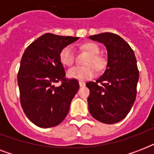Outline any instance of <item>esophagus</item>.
Listing matches in <instances>:
<instances>
[{
    "instance_id": "34e87169",
    "label": "esophagus",
    "mask_w": 154,
    "mask_h": 154,
    "mask_svg": "<svg viewBox=\"0 0 154 154\" xmlns=\"http://www.w3.org/2000/svg\"><path fill=\"white\" fill-rule=\"evenodd\" d=\"M79 85L81 87H84L85 85V83L84 82H82V81H80L79 82Z\"/></svg>"
}]
</instances>
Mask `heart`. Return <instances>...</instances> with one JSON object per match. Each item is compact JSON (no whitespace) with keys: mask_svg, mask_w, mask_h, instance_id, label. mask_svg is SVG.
<instances>
[{"mask_svg":"<svg viewBox=\"0 0 154 154\" xmlns=\"http://www.w3.org/2000/svg\"><path fill=\"white\" fill-rule=\"evenodd\" d=\"M83 50L88 53L89 56L85 61V66H75L69 69L68 77L77 80H89L94 77L97 71H103L107 66V59L100 54V46L95 42H85L81 45ZM59 60L65 66H71L75 61L74 51L72 46L66 45L63 47L59 53Z\"/></svg>","mask_w":154,"mask_h":154,"instance_id":"b5f03b06","label":"heart"}]
</instances>
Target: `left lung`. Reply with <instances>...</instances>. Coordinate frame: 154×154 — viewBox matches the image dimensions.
Here are the masks:
<instances>
[{"instance_id":"8db88e82","label":"left lung","mask_w":154,"mask_h":154,"mask_svg":"<svg viewBox=\"0 0 154 154\" xmlns=\"http://www.w3.org/2000/svg\"><path fill=\"white\" fill-rule=\"evenodd\" d=\"M105 45L107 69L96 82L86 83L90 114L99 122L114 124L126 117L137 96L139 71L134 50L123 38L112 32L89 36Z\"/></svg>"}]
</instances>
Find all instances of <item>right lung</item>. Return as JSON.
Here are the masks:
<instances>
[{
  "instance_id": "right-lung-1",
  "label": "right lung",
  "mask_w": 154,
  "mask_h": 154,
  "mask_svg": "<svg viewBox=\"0 0 154 154\" xmlns=\"http://www.w3.org/2000/svg\"><path fill=\"white\" fill-rule=\"evenodd\" d=\"M77 39L45 33L23 53L17 73L20 105L28 118L37 126H56L67 116L79 83L77 79L65 77L59 53L63 47ZM58 82L60 86L54 87Z\"/></svg>"
}]
</instances>
